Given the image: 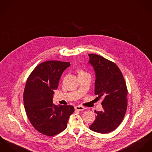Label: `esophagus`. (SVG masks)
Returning a JSON list of instances; mask_svg holds the SVG:
<instances>
[{
  "label": "esophagus",
  "instance_id": "34e87169",
  "mask_svg": "<svg viewBox=\"0 0 152 152\" xmlns=\"http://www.w3.org/2000/svg\"><path fill=\"white\" fill-rule=\"evenodd\" d=\"M75 110L79 111H83L84 110H85V108L83 107H82V106L78 105V106H76V107H75Z\"/></svg>",
  "mask_w": 152,
  "mask_h": 152
}]
</instances>
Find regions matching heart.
<instances>
[{"mask_svg":"<svg viewBox=\"0 0 152 152\" xmlns=\"http://www.w3.org/2000/svg\"><path fill=\"white\" fill-rule=\"evenodd\" d=\"M85 73L84 71L82 70H78V75H80V74H82V73Z\"/></svg>","mask_w":152,"mask_h":152,"instance_id":"obj_1","label":"heart"}]
</instances>
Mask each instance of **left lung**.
<instances>
[{
    "label": "left lung",
    "mask_w": 152,
    "mask_h": 152,
    "mask_svg": "<svg viewBox=\"0 0 152 152\" xmlns=\"http://www.w3.org/2000/svg\"><path fill=\"white\" fill-rule=\"evenodd\" d=\"M96 74L94 94L102 97V110L96 111V118L89 126L100 134H108L121 123L127 108L128 90L123 75L117 65L102 56L88 55Z\"/></svg>",
    "instance_id": "obj_1"
}]
</instances>
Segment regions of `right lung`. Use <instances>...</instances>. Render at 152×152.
Returning <instances> with one entry per match:
<instances>
[{
  "instance_id": "1",
  "label": "right lung",
  "mask_w": 152,
  "mask_h": 152,
  "mask_svg": "<svg viewBox=\"0 0 152 152\" xmlns=\"http://www.w3.org/2000/svg\"><path fill=\"white\" fill-rule=\"evenodd\" d=\"M70 65V62L58 61L42 62L27 80L23 96L26 114L34 128L44 135L52 136L65 130L74 112L72 105H56L52 101L53 90Z\"/></svg>"
}]
</instances>
